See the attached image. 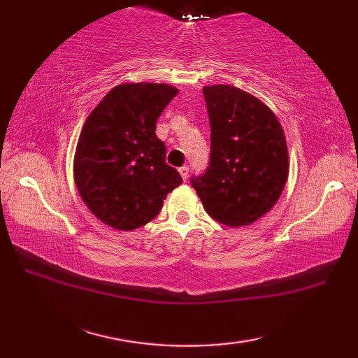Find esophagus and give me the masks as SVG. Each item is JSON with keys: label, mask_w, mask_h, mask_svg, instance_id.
Returning <instances> with one entry per match:
<instances>
[{"label": "esophagus", "mask_w": 358, "mask_h": 358, "mask_svg": "<svg viewBox=\"0 0 358 358\" xmlns=\"http://www.w3.org/2000/svg\"><path fill=\"white\" fill-rule=\"evenodd\" d=\"M178 172H180V175H181V178H183L185 181L187 180V175H189V167L187 166H181L180 169H178Z\"/></svg>", "instance_id": "1"}]
</instances>
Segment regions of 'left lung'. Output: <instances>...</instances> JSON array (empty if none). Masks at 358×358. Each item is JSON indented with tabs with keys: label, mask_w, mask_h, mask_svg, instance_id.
<instances>
[{
	"label": "left lung",
	"mask_w": 358,
	"mask_h": 358,
	"mask_svg": "<svg viewBox=\"0 0 358 358\" xmlns=\"http://www.w3.org/2000/svg\"><path fill=\"white\" fill-rule=\"evenodd\" d=\"M210 123L208 171L192 186L208 214L249 226L275 206L289 175L285 132L268 106L229 85L203 87Z\"/></svg>",
	"instance_id": "left-lung-1"
}]
</instances>
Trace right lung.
<instances>
[{"label": "right lung", "instance_id": "obj_1", "mask_svg": "<svg viewBox=\"0 0 358 358\" xmlns=\"http://www.w3.org/2000/svg\"><path fill=\"white\" fill-rule=\"evenodd\" d=\"M178 89L164 83H123L90 112L73 157V178L90 212L118 231L154 220L167 194L183 183L166 164L157 120Z\"/></svg>", "mask_w": 358, "mask_h": 358}]
</instances>
